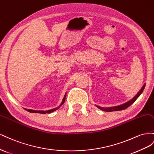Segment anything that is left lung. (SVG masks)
Returning a JSON list of instances; mask_svg holds the SVG:
<instances>
[{
	"mask_svg": "<svg viewBox=\"0 0 154 154\" xmlns=\"http://www.w3.org/2000/svg\"><path fill=\"white\" fill-rule=\"evenodd\" d=\"M144 87H145V84H144L142 88L140 89V90L138 92L137 94L134 97L131 99L130 100H129L128 102H127L123 104H121L120 105V106H113V107H109V108H103V107H100V106H96L98 108H99L100 109H101V110L103 111H104V112H114V111H119V110H122V109H125L126 108H127L128 107H129L130 105L132 104L135 100L136 99H137L140 96V95L142 94V92L143 91V90L144 89Z\"/></svg>",
	"mask_w": 154,
	"mask_h": 154,
	"instance_id": "obj_1",
	"label": "left lung"
}]
</instances>
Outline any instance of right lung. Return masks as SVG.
I'll list each match as a JSON object with an SVG mask.
<instances>
[{"label": "right lung", "instance_id": "obj_1", "mask_svg": "<svg viewBox=\"0 0 154 154\" xmlns=\"http://www.w3.org/2000/svg\"><path fill=\"white\" fill-rule=\"evenodd\" d=\"M66 94H65L64 98H63V102L61 103V104H60V106H62V105L64 104V101H65V99H66ZM59 107H57L55 108H54V109H50V110H47V111H37V110H33V109H26L24 108L26 111H28L29 112H31V113H42V114H45V113H51L53 112H54L55 110H57Z\"/></svg>", "mask_w": 154, "mask_h": 154}]
</instances>
